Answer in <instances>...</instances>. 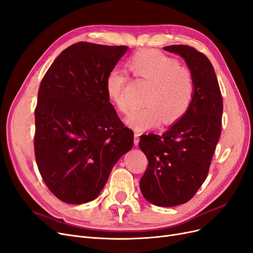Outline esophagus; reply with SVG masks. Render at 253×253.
<instances>
[{
    "label": "esophagus",
    "mask_w": 253,
    "mask_h": 253,
    "mask_svg": "<svg viewBox=\"0 0 253 253\" xmlns=\"http://www.w3.org/2000/svg\"><path fill=\"white\" fill-rule=\"evenodd\" d=\"M138 142H139V133L135 132L134 133V146H138Z\"/></svg>",
    "instance_id": "1"
}]
</instances>
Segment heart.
I'll use <instances>...</instances> for the list:
<instances>
[{
	"instance_id": "heart-1",
	"label": "heart",
	"mask_w": 253,
	"mask_h": 253,
	"mask_svg": "<svg viewBox=\"0 0 253 253\" xmlns=\"http://www.w3.org/2000/svg\"><path fill=\"white\" fill-rule=\"evenodd\" d=\"M129 71L150 84L144 98L145 105L131 114L126 123L136 131L172 124L182 119L192 104L195 85L191 72L180 63L155 49L134 53L127 62ZM127 83L125 72L113 69L105 79V92L111 102L121 113L128 114L131 105L124 96Z\"/></svg>"
}]
</instances>
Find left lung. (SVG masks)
Returning <instances> with one entry per match:
<instances>
[{
  "mask_svg": "<svg viewBox=\"0 0 253 253\" xmlns=\"http://www.w3.org/2000/svg\"><path fill=\"white\" fill-rule=\"evenodd\" d=\"M163 49L185 60L195 93L187 114L167 132L140 136L148 167L139 187L151 204L174 207L190 201L207 178L221 133L223 102L213 66L204 53L182 44Z\"/></svg>",
  "mask_w": 253,
  "mask_h": 253,
  "instance_id": "8db88e82",
  "label": "left lung"
}]
</instances>
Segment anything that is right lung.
I'll return each mask as SVG.
<instances>
[{
    "instance_id": "add662e5",
    "label": "right lung",
    "mask_w": 253,
    "mask_h": 253,
    "mask_svg": "<svg viewBox=\"0 0 253 253\" xmlns=\"http://www.w3.org/2000/svg\"><path fill=\"white\" fill-rule=\"evenodd\" d=\"M128 47L78 42L63 50L42 79L35 109L34 149L47 188L79 205L99 195L116 162L133 146L105 92V79Z\"/></svg>"
}]
</instances>
